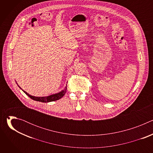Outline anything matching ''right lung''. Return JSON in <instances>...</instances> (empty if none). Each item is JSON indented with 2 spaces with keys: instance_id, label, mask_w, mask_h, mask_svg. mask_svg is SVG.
<instances>
[{
  "instance_id": "add662e5",
  "label": "right lung",
  "mask_w": 153,
  "mask_h": 153,
  "mask_svg": "<svg viewBox=\"0 0 153 153\" xmlns=\"http://www.w3.org/2000/svg\"><path fill=\"white\" fill-rule=\"evenodd\" d=\"M17 83V82H16ZM18 86L19 87V88L22 90L28 96H29L31 99L34 100H36V101H39V102H45V103H47V102H53V101H56V100H57L59 99H60V98H62L64 95L66 93V91H67V85L65 87V88L62 90L61 91L57 93H56V94H51V95H50V96H45V97H36V96H31L30 94H29L28 93H27L26 91H24L18 85Z\"/></svg>"
}]
</instances>
